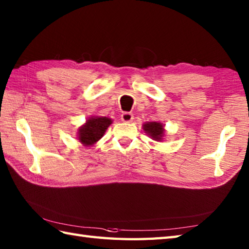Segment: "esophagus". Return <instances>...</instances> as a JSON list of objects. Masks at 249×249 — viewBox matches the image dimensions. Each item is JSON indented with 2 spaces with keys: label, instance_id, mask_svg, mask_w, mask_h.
I'll return each instance as SVG.
<instances>
[{
  "label": "esophagus",
  "instance_id": "esophagus-1",
  "mask_svg": "<svg viewBox=\"0 0 249 249\" xmlns=\"http://www.w3.org/2000/svg\"><path fill=\"white\" fill-rule=\"evenodd\" d=\"M121 119L123 122H126V123H130L134 120V115L130 112H123L121 115Z\"/></svg>",
  "mask_w": 249,
  "mask_h": 249
}]
</instances>
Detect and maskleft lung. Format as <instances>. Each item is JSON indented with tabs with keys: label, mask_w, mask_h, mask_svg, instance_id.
<instances>
[{
	"label": "left lung",
	"mask_w": 249,
	"mask_h": 249,
	"mask_svg": "<svg viewBox=\"0 0 249 249\" xmlns=\"http://www.w3.org/2000/svg\"><path fill=\"white\" fill-rule=\"evenodd\" d=\"M143 130L155 141H161L165 135V128L160 122H147L143 124Z\"/></svg>",
	"instance_id": "obj_1"
}]
</instances>
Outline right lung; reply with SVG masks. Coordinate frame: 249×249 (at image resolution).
<instances>
[{"label":"right lung","instance_id":"add662e5","mask_svg":"<svg viewBox=\"0 0 249 249\" xmlns=\"http://www.w3.org/2000/svg\"><path fill=\"white\" fill-rule=\"evenodd\" d=\"M110 124H112V120L106 116H91L86 124L79 127L78 140L87 146L93 145L104 136Z\"/></svg>","mask_w":249,"mask_h":249}]
</instances>
